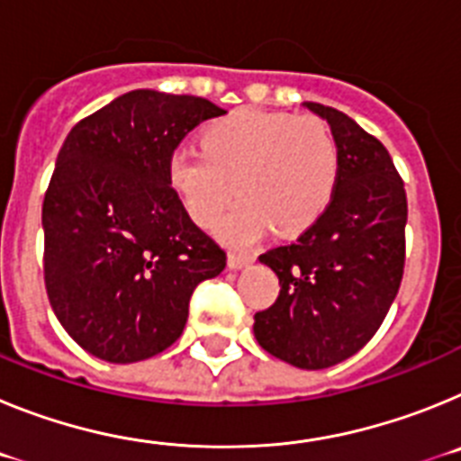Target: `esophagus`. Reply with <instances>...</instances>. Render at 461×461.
<instances>
[{
    "instance_id": "obj_1",
    "label": "esophagus",
    "mask_w": 461,
    "mask_h": 461,
    "mask_svg": "<svg viewBox=\"0 0 461 461\" xmlns=\"http://www.w3.org/2000/svg\"><path fill=\"white\" fill-rule=\"evenodd\" d=\"M254 260V254H235L233 251V254H228V267H230V270H242V267L251 266Z\"/></svg>"
}]
</instances>
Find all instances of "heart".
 I'll return each instance as SVG.
<instances>
[{
    "mask_svg": "<svg viewBox=\"0 0 461 461\" xmlns=\"http://www.w3.org/2000/svg\"><path fill=\"white\" fill-rule=\"evenodd\" d=\"M201 149L173 152L168 185L203 228L217 223L235 191L238 205L219 226L233 244L251 242L267 226L300 235L323 214L339 180L335 136L312 115L235 110L201 133Z\"/></svg>",
    "mask_w": 461,
    "mask_h": 461,
    "instance_id": "heart-1",
    "label": "heart"
}]
</instances>
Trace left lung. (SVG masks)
<instances>
[{"instance_id": "8db88e82", "label": "left lung", "mask_w": 461, "mask_h": 461, "mask_svg": "<svg viewBox=\"0 0 461 461\" xmlns=\"http://www.w3.org/2000/svg\"><path fill=\"white\" fill-rule=\"evenodd\" d=\"M323 117L339 149V180L325 212L260 263L279 276V297L254 316L270 356L300 369L332 367L356 356L381 328L404 275L406 191L388 149L357 122L330 108Z\"/></svg>"}]
</instances>
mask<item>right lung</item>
Masks as SVG:
<instances>
[{
    "instance_id": "1",
    "label": "right lung",
    "mask_w": 461,
    "mask_h": 461,
    "mask_svg": "<svg viewBox=\"0 0 461 461\" xmlns=\"http://www.w3.org/2000/svg\"><path fill=\"white\" fill-rule=\"evenodd\" d=\"M226 110L201 96L133 89L73 126L43 198L50 307L94 357L129 365L180 339L201 281L226 251L168 185L182 138Z\"/></svg>"
}]
</instances>
